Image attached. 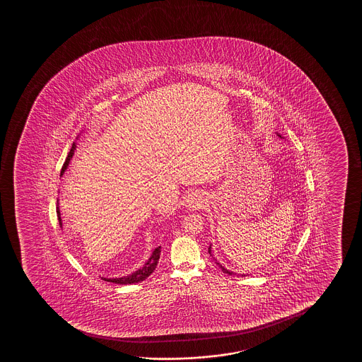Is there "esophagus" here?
Returning <instances> with one entry per match:
<instances>
[{
  "label": "esophagus",
  "mask_w": 362,
  "mask_h": 362,
  "mask_svg": "<svg viewBox=\"0 0 362 362\" xmlns=\"http://www.w3.org/2000/svg\"><path fill=\"white\" fill-rule=\"evenodd\" d=\"M195 199H190V200H189V206H194V205H195Z\"/></svg>",
  "instance_id": "esophagus-1"
}]
</instances>
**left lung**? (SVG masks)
<instances>
[{"instance_id": "obj_1", "label": "left lung", "mask_w": 362, "mask_h": 362, "mask_svg": "<svg viewBox=\"0 0 362 362\" xmlns=\"http://www.w3.org/2000/svg\"><path fill=\"white\" fill-rule=\"evenodd\" d=\"M210 248H211V247H209V253H210ZM216 264H218V263H216ZM220 268H221V269H223V272L228 273V274H233V273L228 272V269H225V268H223V266H220Z\"/></svg>"}]
</instances>
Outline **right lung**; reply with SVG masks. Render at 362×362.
Returning a JSON list of instances; mask_svg holds the SVG:
<instances>
[{
  "label": "right lung",
  "instance_id": "right-lung-1",
  "mask_svg": "<svg viewBox=\"0 0 362 362\" xmlns=\"http://www.w3.org/2000/svg\"><path fill=\"white\" fill-rule=\"evenodd\" d=\"M75 146L71 147L70 149L69 154H68V157L65 159L64 164H63V168H62V172H60V175H63V173L65 172V169L68 167V164H69L70 158L73 157V154H74ZM57 214H58V218H59V223L62 225V220H60V213L59 209L57 208ZM159 255H160V246L159 247L156 248L154 250L153 253H152V256L149 257L147 263L144 264V267L139 269V271H136V272L132 273V274H129L127 277L122 278H112V279H110V278H104L106 282H112L116 283V284H132V283H139L142 282L144 279L151 276V273L153 272L154 268L157 267V263H158Z\"/></svg>",
  "mask_w": 362,
  "mask_h": 362
}]
</instances>
